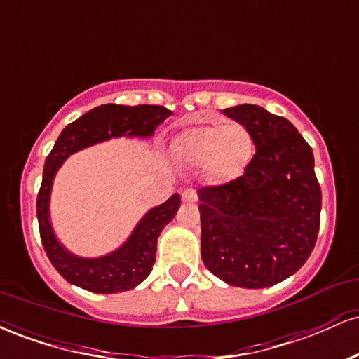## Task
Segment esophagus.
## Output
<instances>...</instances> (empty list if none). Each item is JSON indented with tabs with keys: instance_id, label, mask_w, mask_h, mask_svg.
Returning a JSON list of instances; mask_svg holds the SVG:
<instances>
[{
	"instance_id": "obj_1",
	"label": "esophagus",
	"mask_w": 359,
	"mask_h": 359,
	"mask_svg": "<svg viewBox=\"0 0 359 359\" xmlns=\"http://www.w3.org/2000/svg\"><path fill=\"white\" fill-rule=\"evenodd\" d=\"M182 201L184 203H196L197 201V194L194 189H185L182 192Z\"/></svg>"
}]
</instances>
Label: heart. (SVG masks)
I'll return each instance as SVG.
<instances>
[{"label":"heart","mask_w":359,"mask_h":359,"mask_svg":"<svg viewBox=\"0 0 359 359\" xmlns=\"http://www.w3.org/2000/svg\"><path fill=\"white\" fill-rule=\"evenodd\" d=\"M253 135L238 123L191 128L175 142L177 156L189 165H204L209 179L217 184L238 179L253 158Z\"/></svg>","instance_id":"b5f03b06"}]
</instances>
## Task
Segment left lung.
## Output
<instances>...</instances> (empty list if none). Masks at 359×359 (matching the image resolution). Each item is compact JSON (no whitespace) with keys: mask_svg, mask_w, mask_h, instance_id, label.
Returning <instances> with one entry per match:
<instances>
[{"mask_svg":"<svg viewBox=\"0 0 359 359\" xmlns=\"http://www.w3.org/2000/svg\"><path fill=\"white\" fill-rule=\"evenodd\" d=\"M253 135L243 175L197 191L201 255L229 285L263 288L294 275L316 246L320 187L314 154L297 128L255 104L224 109Z\"/></svg>","mask_w":359,"mask_h":359,"instance_id":"1","label":"left lung"}]
</instances>
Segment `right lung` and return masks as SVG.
Wrapping results in <instances>:
<instances>
[{
	"instance_id": "right-lung-1",
	"label": "right lung",
	"mask_w": 359,
	"mask_h": 359,
	"mask_svg": "<svg viewBox=\"0 0 359 359\" xmlns=\"http://www.w3.org/2000/svg\"><path fill=\"white\" fill-rule=\"evenodd\" d=\"M170 114L172 111L163 106L102 104L72 121L59 135L45 160L42 185L36 196V217L45 253L67 282L94 294H118L140 285L150 275L155 263L156 240L179 211L180 196L174 194L163 204L150 209L131 236L113 253L100 258H81L69 253L52 229L48 203L57 170L69 155L86 147L118 137H151L155 128Z\"/></svg>"
}]
</instances>
